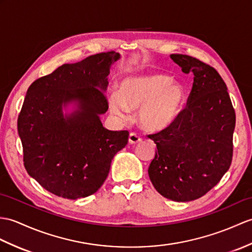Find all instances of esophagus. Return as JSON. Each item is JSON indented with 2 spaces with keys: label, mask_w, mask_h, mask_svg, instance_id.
I'll return each instance as SVG.
<instances>
[{
  "label": "esophagus",
  "mask_w": 252,
  "mask_h": 252,
  "mask_svg": "<svg viewBox=\"0 0 252 252\" xmlns=\"http://www.w3.org/2000/svg\"><path fill=\"white\" fill-rule=\"evenodd\" d=\"M139 142H142V138H140L139 135H137L136 133H130V135H128V143L130 144H137Z\"/></svg>",
  "instance_id": "obj_1"
}]
</instances>
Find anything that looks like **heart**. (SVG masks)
Wrapping results in <instances>:
<instances>
[{"mask_svg":"<svg viewBox=\"0 0 252 252\" xmlns=\"http://www.w3.org/2000/svg\"><path fill=\"white\" fill-rule=\"evenodd\" d=\"M186 102L185 88L166 74H148L127 77L118 91L108 95L109 109L126 119L130 110H138L140 125L151 131H161L174 124Z\"/></svg>","mask_w":252,"mask_h":252,"instance_id":"heart-1","label":"heart"}]
</instances>
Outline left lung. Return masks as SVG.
<instances>
[{"mask_svg": "<svg viewBox=\"0 0 252 252\" xmlns=\"http://www.w3.org/2000/svg\"><path fill=\"white\" fill-rule=\"evenodd\" d=\"M193 86L174 124L148 135L157 144L148 174L166 198L189 202L205 195L230 168L235 110L226 85L208 64L187 55H171Z\"/></svg>", "mask_w": 252, "mask_h": 252, "instance_id": "8db88e82", "label": "left lung"}]
</instances>
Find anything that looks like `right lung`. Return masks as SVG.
<instances>
[{"mask_svg": "<svg viewBox=\"0 0 252 252\" xmlns=\"http://www.w3.org/2000/svg\"><path fill=\"white\" fill-rule=\"evenodd\" d=\"M119 58L108 51L63 64L29 87L17 122L23 164L52 194L77 200L95 193L127 144V131H109L99 119L108 109L110 66ZM71 102L74 112L63 115Z\"/></svg>", "mask_w": 252, "mask_h": 252, "instance_id": "add662e5", "label": "right lung"}]
</instances>
